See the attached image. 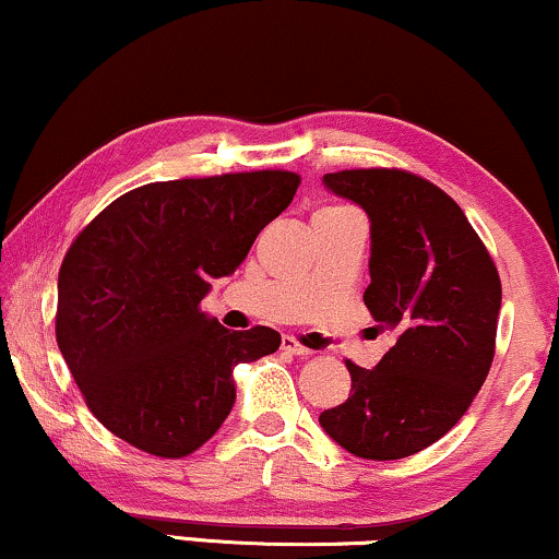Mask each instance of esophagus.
Here are the masks:
<instances>
[{"label": "esophagus", "instance_id": "obj_1", "mask_svg": "<svg viewBox=\"0 0 559 559\" xmlns=\"http://www.w3.org/2000/svg\"><path fill=\"white\" fill-rule=\"evenodd\" d=\"M281 348L284 350H288V353H294V356H299V358H309L312 356V348H307V345H301L299 341H296V337H292V335H286L284 341H281Z\"/></svg>", "mask_w": 559, "mask_h": 559}]
</instances>
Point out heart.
Instances as JSON below:
<instances>
[{
    "mask_svg": "<svg viewBox=\"0 0 559 559\" xmlns=\"http://www.w3.org/2000/svg\"><path fill=\"white\" fill-rule=\"evenodd\" d=\"M330 209H341V206H328V209H320V211H330Z\"/></svg>",
    "mask_w": 559,
    "mask_h": 559,
    "instance_id": "obj_1",
    "label": "heart"
}]
</instances>
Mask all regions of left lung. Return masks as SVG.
<instances>
[{"label":"left lung","instance_id":"obj_1","mask_svg":"<svg viewBox=\"0 0 559 559\" xmlns=\"http://www.w3.org/2000/svg\"><path fill=\"white\" fill-rule=\"evenodd\" d=\"M371 218L364 301L394 345L377 369L345 361L350 394L322 428L345 451L386 462L428 449L467 413L496 356L500 275L451 195L397 167L324 175Z\"/></svg>","mask_w":559,"mask_h":559}]
</instances>
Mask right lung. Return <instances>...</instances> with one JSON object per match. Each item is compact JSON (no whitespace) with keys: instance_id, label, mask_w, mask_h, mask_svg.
<instances>
[{"instance_id":"obj_1","label":"right lung","mask_w":559,"mask_h":559,"mask_svg":"<svg viewBox=\"0 0 559 559\" xmlns=\"http://www.w3.org/2000/svg\"><path fill=\"white\" fill-rule=\"evenodd\" d=\"M301 178L288 169L150 182L103 209L63 255L56 343L90 413L133 449L182 459L235 405L237 364L281 335L229 332L203 312Z\"/></svg>"}]
</instances>
